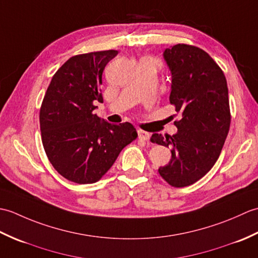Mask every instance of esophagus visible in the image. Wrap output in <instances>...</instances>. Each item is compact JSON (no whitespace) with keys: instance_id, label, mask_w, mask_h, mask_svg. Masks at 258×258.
Returning a JSON list of instances; mask_svg holds the SVG:
<instances>
[{"instance_id":"34e87169","label":"esophagus","mask_w":258,"mask_h":258,"mask_svg":"<svg viewBox=\"0 0 258 258\" xmlns=\"http://www.w3.org/2000/svg\"><path fill=\"white\" fill-rule=\"evenodd\" d=\"M139 139L142 140V141H149L150 140V133L149 132H145V131H142L140 130L139 131Z\"/></svg>"}]
</instances>
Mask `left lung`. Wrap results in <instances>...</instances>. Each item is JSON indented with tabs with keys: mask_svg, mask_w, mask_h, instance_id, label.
<instances>
[{
	"mask_svg": "<svg viewBox=\"0 0 258 258\" xmlns=\"http://www.w3.org/2000/svg\"><path fill=\"white\" fill-rule=\"evenodd\" d=\"M164 58L172 72L169 102L182 118L177 133L153 134L152 143L171 147L172 158L158 173L174 187L194 184L211 171L220 157L231 125L226 78L202 48L176 44Z\"/></svg>",
	"mask_w": 258,
	"mask_h": 258,
	"instance_id": "1",
	"label": "left lung"
}]
</instances>
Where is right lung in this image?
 Wrapping results in <instances>:
<instances>
[{"label":"right lung","instance_id":"obj_1","mask_svg":"<svg viewBox=\"0 0 258 258\" xmlns=\"http://www.w3.org/2000/svg\"><path fill=\"white\" fill-rule=\"evenodd\" d=\"M117 55L108 50L69 58L48 85L40 109L41 138L48 161L64 178L78 184L100 180L126 145L138 139L128 123L109 124L94 114L103 102L102 74Z\"/></svg>","mask_w":258,"mask_h":258}]
</instances>
